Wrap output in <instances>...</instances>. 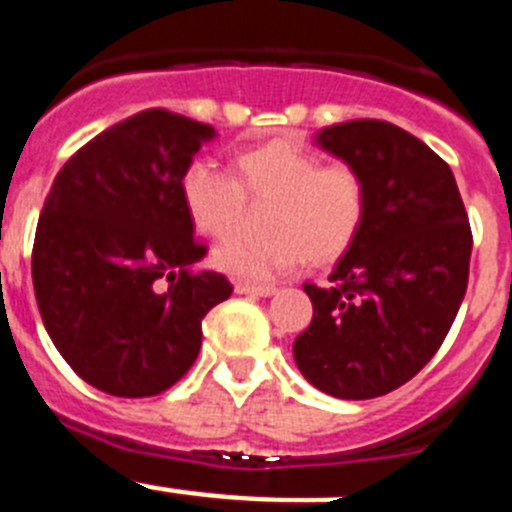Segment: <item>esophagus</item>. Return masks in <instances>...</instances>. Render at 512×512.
<instances>
[{
    "label": "esophagus",
    "mask_w": 512,
    "mask_h": 512,
    "mask_svg": "<svg viewBox=\"0 0 512 512\" xmlns=\"http://www.w3.org/2000/svg\"><path fill=\"white\" fill-rule=\"evenodd\" d=\"M235 292H240V295H255V297H270L275 295V287L272 285H255V282H242L237 280L235 282Z\"/></svg>",
    "instance_id": "obj_1"
}]
</instances>
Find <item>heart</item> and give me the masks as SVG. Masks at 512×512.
<instances>
[{"instance_id":"obj_1","label":"heart","mask_w":512,"mask_h":512,"mask_svg":"<svg viewBox=\"0 0 512 512\" xmlns=\"http://www.w3.org/2000/svg\"><path fill=\"white\" fill-rule=\"evenodd\" d=\"M240 180L215 162L192 160L180 177V195L197 230L230 237L252 200H275L267 215L270 237H232L215 262L240 280L270 282L300 270L307 255L332 262L355 245L367 215L365 177L352 165H322L290 140L250 147L237 157Z\"/></svg>"}]
</instances>
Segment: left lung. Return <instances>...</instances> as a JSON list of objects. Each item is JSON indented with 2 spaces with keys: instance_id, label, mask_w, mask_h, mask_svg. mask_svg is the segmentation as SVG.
Masks as SVG:
<instances>
[{
  "instance_id": "obj_1",
  "label": "left lung",
  "mask_w": 512,
  "mask_h": 512,
  "mask_svg": "<svg viewBox=\"0 0 512 512\" xmlns=\"http://www.w3.org/2000/svg\"><path fill=\"white\" fill-rule=\"evenodd\" d=\"M315 145L367 185V215L330 285H302L312 322L292 345L312 388L370 400L400 388L438 352L468 290V215L453 170L382 119L325 127Z\"/></svg>"
}]
</instances>
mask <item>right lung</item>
Wrapping results in <instances>:
<instances>
[{
	"label": "right lung",
	"mask_w": 512,
	"mask_h": 512,
	"mask_svg": "<svg viewBox=\"0 0 512 512\" xmlns=\"http://www.w3.org/2000/svg\"><path fill=\"white\" fill-rule=\"evenodd\" d=\"M217 130L145 109L74 152L44 200L32 250L39 315L67 365L117 398L165 393L197 360L202 320L232 295L180 195Z\"/></svg>",
	"instance_id": "add662e5"
}]
</instances>
